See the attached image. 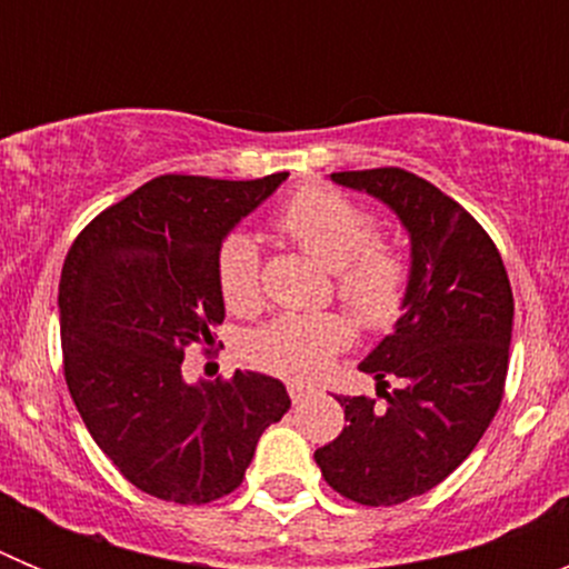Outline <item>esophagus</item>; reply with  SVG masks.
I'll list each match as a JSON object with an SVG mask.
<instances>
[{
    "mask_svg": "<svg viewBox=\"0 0 569 569\" xmlns=\"http://www.w3.org/2000/svg\"><path fill=\"white\" fill-rule=\"evenodd\" d=\"M288 393H290V399H293V405H301V401L310 399L316 390L310 385H305V381H288Z\"/></svg>",
    "mask_w": 569,
    "mask_h": 569,
    "instance_id": "34e87169",
    "label": "esophagus"
}]
</instances>
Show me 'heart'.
I'll return each mask as SVG.
<instances>
[{
    "instance_id": "b5f03b06",
    "label": "heart",
    "mask_w": 569,
    "mask_h": 569,
    "mask_svg": "<svg viewBox=\"0 0 569 569\" xmlns=\"http://www.w3.org/2000/svg\"><path fill=\"white\" fill-rule=\"evenodd\" d=\"M276 230L301 253L333 270L336 299L370 330L390 328L405 310L413 268L401 241L379 233L370 208L330 188H305L276 216ZM216 281L224 308L250 316L261 308L259 250L233 233L216 256ZM353 339L345 316L281 313L244 341L259 370L288 379H313Z\"/></svg>"
}]
</instances>
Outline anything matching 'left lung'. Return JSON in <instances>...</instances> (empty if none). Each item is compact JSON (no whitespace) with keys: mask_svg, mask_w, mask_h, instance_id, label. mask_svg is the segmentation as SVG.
I'll return each mask as SVG.
<instances>
[{"mask_svg":"<svg viewBox=\"0 0 569 569\" xmlns=\"http://www.w3.org/2000/svg\"><path fill=\"white\" fill-rule=\"evenodd\" d=\"M333 182L399 213L413 279L396 330L359 365L385 405L336 396L347 427L313 459L345 499L393 507L441 485L490 427L505 399L512 290L490 233L427 179L373 168L333 173Z\"/></svg>","mask_w":569,"mask_h":569,"instance_id":"obj_1","label":"left lung"}]
</instances>
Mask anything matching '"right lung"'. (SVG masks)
<instances>
[{
  "label": "right lung",
  "mask_w": 569,
  "mask_h": 569,
  "mask_svg": "<svg viewBox=\"0 0 569 569\" xmlns=\"http://www.w3.org/2000/svg\"><path fill=\"white\" fill-rule=\"evenodd\" d=\"M284 176H156L84 224L68 250L59 328L70 399L116 470L156 499L208 505L233 492L259 436L290 410L270 376L182 379L184 350L213 353L224 321L222 239Z\"/></svg>",
  "instance_id": "1"
}]
</instances>
